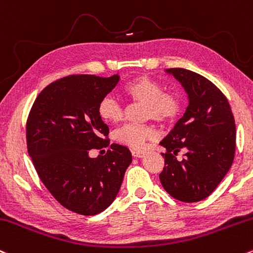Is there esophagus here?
<instances>
[{
  "instance_id": "1",
  "label": "esophagus",
  "mask_w": 253,
  "mask_h": 253,
  "mask_svg": "<svg viewBox=\"0 0 253 253\" xmlns=\"http://www.w3.org/2000/svg\"><path fill=\"white\" fill-rule=\"evenodd\" d=\"M132 155H133V156H134V157L141 158V157H143L144 155H145V154H144V151H139V150H133V151H132Z\"/></svg>"
}]
</instances>
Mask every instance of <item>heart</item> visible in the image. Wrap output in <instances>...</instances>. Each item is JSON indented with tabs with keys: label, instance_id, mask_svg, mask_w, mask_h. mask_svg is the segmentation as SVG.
Returning a JSON list of instances; mask_svg holds the SVG:
<instances>
[{
	"label": "heart",
	"instance_id": "b5f03b06",
	"mask_svg": "<svg viewBox=\"0 0 253 253\" xmlns=\"http://www.w3.org/2000/svg\"><path fill=\"white\" fill-rule=\"evenodd\" d=\"M125 95L146 104L145 118L165 122L175 118L180 110V99L174 93L163 92L162 85L148 77H139L124 87ZM98 114L105 122L116 124L122 120L124 110L118 99L105 96L98 104ZM115 139L129 148L141 150L146 140L155 137L152 127L146 125H125L115 132Z\"/></svg>",
	"mask_w": 253,
	"mask_h": 253
}]
</instances>
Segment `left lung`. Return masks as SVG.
I'll list each match as a JSON object with an SVG mask.
<instances>
[{
	"instance_id": "left-lung-1",
	"label": "left lung",
	"mask_w": 253,
	"mask_h": 253,
	"mask_svg": "<svg viewBox=\"0 0 253 253\" xmlns=\"http://www.w3.org/2000/svg\"><path fill=\"white\" fill-rule=\"evenodd\" d=\"M165 72L181 84L188 105L160 143L166 149L161 184L181 202L203 201L226 176L234 160V116L223 93L207 78L184 68ZM180 149L185 155L177 161Z\"/></svg>"
}]
</instances>
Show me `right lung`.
Returning a JSON list of instances; mask_svg holds the SVG:
<instances>
[{
  "label": "right lung",
  "instance_id": "obj_1",
  "mask_svg": "<svg viewBox=\"0 0 253 253\" xmlns=\"http://www.w3.org/2000/svg\"><path fill=\"white\" fill-rule=\"evenodd\" d=\"M120 77L69 76L46 86L36 98L26 125L27 150L42 182L61 205L80 215H97L115 201L132 163L128 148L108 146L109 127L98 114L102 98Z\"/></svg>",
  "mask_w": 253,
  "mask_h": 253
}]
</instances>
